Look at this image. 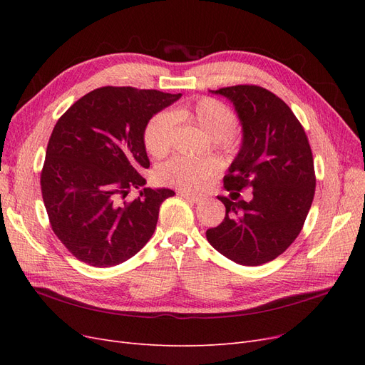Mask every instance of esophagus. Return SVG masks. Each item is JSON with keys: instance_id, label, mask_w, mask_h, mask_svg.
Instances as JSON below:
<instances>
[{"instance_id": "34e87169", "label": "esophagus", "mask_w": 365, "mask_h": 365, "mask_svg": "<svg viewBox=\"0 0 365 365\" xmlns=\"http://www.w3.org/2000/svg\"><path fill=\"white\" fill-rule=\"evenodd\" d=\"M178 195H180L181 197H184V200L190 201V202H193V204L201 202V200H202V197H200V196H195V195H190V193H187V192H180Z\"/></svg>"}]
</instances>
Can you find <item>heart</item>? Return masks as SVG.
Here are the masks:
<instances>
[{
  "mask_svg": "<svg viewBox=\"0 0 365 365\" xmlns=\"http://www.w3.org/2000/svg\"><path fill=\"white\" fill-rule=\"evenodd\" d=\"M176 120H190L200 125L216 138V143L220 146L227 148L233 143V129L237 121L235 111L215 97L202 96L192 103L173 108L172 113H158L149 120L143 134V141L153 158L169 155L173 145ZM219 169V163L212 158L175 157L158 169V178L163 184L196 193L204 190L216 178Z\"/></svg>",
  "mask_w": 365,
  "mask_h": 365,
  "instance_id": "obj_1",
  "label": "heart"
}]
</instances>
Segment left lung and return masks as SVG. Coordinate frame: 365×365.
<instances>
[{"instance_id": "obj_1", "label": "left lung", "mask_w": 365, "mask_h": 365, "mask_svg": "<svg viewBox=\"0 0 365 365\" xmlns=\"http://www.w3.org/2000/svg\"><path fill=\"white\" fill-rule=\"evenodd\" d=\"M213 93L233 102L244 130L224 185L237 196L252 190V200L219 196L225 217L205 236L227 259L257 267L288 250L304 225L317 182L311 145L291 108L264 88L235 85Z\"/></svg>"}]
</instances>
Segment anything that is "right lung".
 <instances>
[{
    "mask_svg": "<svg viewBox=\"0 0 365 365\" xmlns=\"http://www.w3.org/2000/svg\"><path fill=\"white\" fill-rule=\"evenodd\" d=\"M181 94L102 86L85 94L54 125L41 172L51 230L76 259L115 267L148 244L169 189H148L150 163L143 134L149 120ZM140 190L135 200L125 196Z\"/></svg>",
    "mask_w": 365,
    "mask_h": 365,
    "instance_id": "right-lung-1",
    "label": "right lung"
}]
</instances>
